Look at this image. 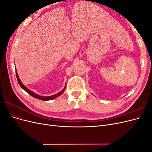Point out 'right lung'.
<instances>
[{"mask_svg":"<svg viewBox=\"0 0 152 152\" xmlns=\"http://www.w3.org/2000/svg\"><path fill=\"white\" fill-rule=\"evenodd\" d=\"M16 77H17V80H18V83H19L20 86L21 87L22 89H23L26 93H28L29 94H30L31 96H33V97L37 98V99H40V100H43V101H48V100H51V99H53L54 98H57L58 96H60L63 92L64 91H65V89H66V86L65 87V88H64L61 92H59V93H57L56 94H54V95H53V96H39L38 94H37L35 93H34V92H32L31 91L29 90L28 88H26V87L23 84L22 82H21V80H20L19 79V77H18V73H17V71H16Z\"/></svg>","mask_w":152,"mask_h":152,"instance_id":"add662e5","label":"right lung"}]
</instances>
